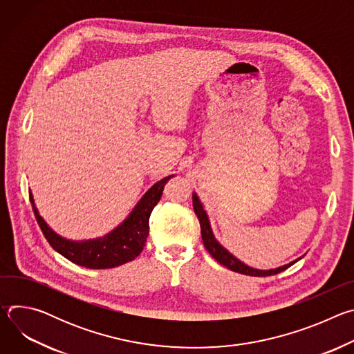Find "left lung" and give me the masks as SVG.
<instances>
[{"label":"left lung","mask_w":354,"mask_h":354,"mask_svg":"<svg viewBox=\"0 0 354 354\" xmlns=\"http://www.w3.org/2000/svg\"><path fill=\"white\" fill-rule=\"evenodd\" d=\"M193 209H194V213L198 218V223H200V231H201V239H203V243H205V248L209 250V254L218 262L221 263L223 266H225L227 269L232 270V272H236V273H241V274H246V276H255V277H265V276H273V274H277L286 269H288L290 266H292L297 261L288 263V265H284V266H280L277 269H270V270H258V269H254V268H249L246 266L245 263H242L241 261H238L235 257H232L230 252L227 249H224L214 238L213 232H212V227H210V223H209V217L206 214V212L203 210V206H201L198 197L196 196V193L193 194Z\"/></svg>","instance_id":"left-lung-1"}]
</instances>
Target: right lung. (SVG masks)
Instances as JSON below:
<instances>
[{"label":"right lung","mask_w":354,"mask_h":354,"mask_svg":"<svg viewBox=\"0 0 354 354\" xmlns=\"http://www.w3.org/2000/svg\"><path fill=\"white\" fill-rule=\"evenodd\" d=\"M167 176L157 182L138 201L131 214L124 220L118 228L105 235L85 242L68 241L59 236L53 230H50L44 220L39 216L35 207L33 197L30 194V203L36 221L46 236L47 242L52 245L55 250L66 259L75 265L88 269H111L120 266L123 263L134 261L145 246L148 230H149V216L153 209L157 206L162 196L165 183L172 178Z\"/></svg>","instance_id":"add662e5"}]
</instances>
